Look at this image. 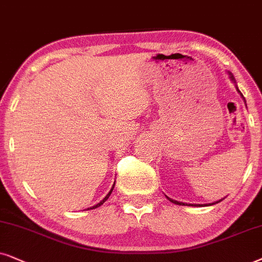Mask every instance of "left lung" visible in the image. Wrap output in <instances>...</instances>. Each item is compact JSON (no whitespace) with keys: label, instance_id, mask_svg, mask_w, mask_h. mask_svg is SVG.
I'll list each match as a JSON object with an SVG mask.
<instances>
[{"label":"left lung","instance_id":"obj_1","mask_svg":"<svg viewBox=\"0 0 262 262\" xmlns=\"http://www.w3.org/2000/svg\"><path fill=\"white\" fill-rule=\"evenodd\" d=\"M231 79L233 80V76H232V75H231ZM238 92H239V91H238ZM241 96L243 97L242 93H241ZM167 199H169V198H167ZM169 200L171 201V202H173V204H176V205H182V206H184V205H187V204H183V202H179V201H175V200H172V199H169ZM219 201H221V200H219ZM219 201L214 202V204H218ZM214 204H211V205H214ZM187 206H198V205H187ZM199 206H202V205H199ZM204 206H207V205H204Z\"/></svg>","mask_w":262,"mask_h":262}]
</instances>
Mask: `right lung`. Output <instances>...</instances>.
Wrapping results in <instances>:
<instances>
[{"label":"right lung","mask_w":262,"mask_h":262,"mask_svg":"<svg viewBox=\"0 0 262 262\" xmlns=\"http://www.w3.org/2000/svg\"><path fill=\"white\" fill-rule=\"evenodd\" d=\"M114 186H115V184H114ZM113 189H114V187H113ZM113 189H111V190L109 191V194H107V195H106V196H105V198H104V199H103V200L99 202V204H97V205H96V206L91 207V210H93V208H97V207H99V206H100V205H103V204H104V202H105V201L107 200V199H109V196H110V194H111V191H113ZM87 210H90V208H87Z\"/></svg>","instance_id":"right-lung-1"}]
</instances>
